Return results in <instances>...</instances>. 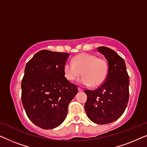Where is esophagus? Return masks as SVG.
Returning <instances> with one entry per match:
<instances>
[{"label": "esophagus", "mask_w": 147, "mask_h": 147, "mask_svg": "<svg viewBox=\"0 0 147 147\" xmlns=\"http://www.w3.org/2000/svg\"><path fill=\"white\" fill-rule=\"evenodd\" d=\"M78 91L79 92H83L84 90L82 89V88H78Z\"/></svg>", "instance_id": "1"}]
</instances>
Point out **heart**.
<instances>
[{
  "label": "heart",
  "mask_w": 147,
  "mask_h": 147,
  "mask_svg": "<svg viewBox=\"0 0 147 147\" xmlns=\"http://www.w3.org/2000/svg\"><path fill=\"white\" fill-rule=\"evenodd\" d=\"M63 71L69 81H75L82 73L83 76L79 80L81 85L98 87L104 83L107 77L108 64L103 58L83 53L76 55L73 59V63L66 62Z\"/></svg>",
  "instance_id": "b5f03b06"
}]
</instances>
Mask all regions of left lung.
Instances as JSON below:
<instances>
[{
  "instance_id": "left-lung-1",
  "label": "left lung",
  "mask_w": 147,
  "mask_h": 147,
  "mask_svg": "<svg viewBox=\"0 0 147 147\" xmlns=\"http://www.w3.org/2000/svg\"><path fill=\"white\" fill-rule=\"evenodd\" d=\"M97 49L108 61V75L98 89L85 90L87 101L84 108L90 120L106 124L118 120L127 106L129 76L125 61L116 52L103 46Z\"/></svg>"
}]
</instances>
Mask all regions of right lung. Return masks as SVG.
Instances as JSON below:
<instances>
[{
    "label": "right lung",
    "instance_id": "obj_1",
    "mask_svg": "<svg viewBox=\"0 0 147 147\" xmlns=\"http://www.w3.org/2000/svg\"><path fill=\"white\" fill-rule=\"evenodd\" d=\"M69 53L41 50L27 62L21 82V100L31 121L43 129L57 127L78 87L65 77Z\"/></svg>",
    "mask_w": 147,
    "mask_h": 147
}]
</instances>
